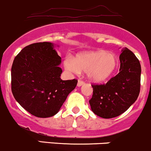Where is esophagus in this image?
<instances>
[{"label":"esophagus","mask_w":151,"mask_h":151,"mask_svg":"<svg viewBox=\"0 0 151 151\" xmlns=\"http://www.w3.org/2000/svg\"><path fill=\"white\" fill-rule=\"evenodd\" d=\"M84 84H85V82L83 81V80H79L78 83H77V86L80 87V86H82V85H83Z\"/></svg>","instance_id":"1"}]
</instances>
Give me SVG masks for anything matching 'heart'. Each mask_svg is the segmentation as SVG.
<instances>
[{"instance_id":"heart-1","label":"heart","mask_w":151,"mask_h":151,"mask_svg":"<svg viewBox=\"0 0 151 151\" xmlns=\"http://www.w3.org/2000/svg\"><path fill=\"white\" fill-rule=\"evenodd\" d=\"M65 68L72 73L87 71L88 77L97 83L109 78L118 66V59L114 54L104 50L86 52L77 55L74 59L67 57L63 61Z\"/></svg>"}]
</instances>
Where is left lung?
Masks as SVG:
<instances>
[{
    "label": "left lung",
    "mask_w": 151,
    "mask_h": 151,
    "mask_svg": "<svg viewBox=\"0 0 151 151\" xmlns=\"http://www.w3.org/2000/svg\"><path fill=\"white\" fill-rule=\"evenodd\" d=\"M119 73L104 84H92L89 100L93 112L103 118H112L126 112L140 91L141 66L135 55L124 48L120 55Z\"/></svg>",
    "instance_id": "left-lung-1"
}]
</instances>
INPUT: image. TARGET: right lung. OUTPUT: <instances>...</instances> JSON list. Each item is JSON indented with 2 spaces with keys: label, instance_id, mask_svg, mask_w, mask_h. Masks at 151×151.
Masks as SVG:
<instances>
[{
  "label": "right lung",
  "instance_id": "right-lung-1",
  "mask_svg": "<svg viewBox=\"0 0 151 151\" xmlns=\"http://www.w3.org/2000/svg\"><path fill=\"white\" fill-rule=\"evenodd\" d=\"M61 58L51 42H38L24 47L12 67V91L16 101L38 118L58 113L77 80H62Z\"/></svg>",
  "mask_w": 151,
  "mask_h": 151
}]
</instances>
